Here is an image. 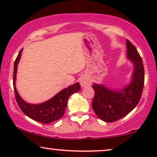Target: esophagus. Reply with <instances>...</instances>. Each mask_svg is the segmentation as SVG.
Instances as JSON below:
<instances>
[{
    "label": "esophagus",
    "mask_w": 157,
    "mask_h": 157,
    "mask_svg": "<svg viewBox=\"0 0 157 157\" xmlns=\"http://www.w3.org/2000/svg\"><path fill=\"white\" fill-rule=\"evenodd\" d=\"M79 83H80L81 87H86V86H90L91 84V79L88 78L87 76H83L80 78V81H79Z\"/></svg>",
    "instance_id": "obj_1"
}]
</instances>
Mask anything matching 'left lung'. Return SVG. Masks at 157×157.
Masks as SVG:
<instances>
[{
	"mask_svg": "<svg viewBox=\"0 0 157 157\" xmlns=\"http://www.w3.org/2000/svg\"><path fill=\"white\" fill-rule=\"evenodd\" d=\"M126 58L134 65L130 83L120 89H111L94 83V97L92 108L98 118L106 122L117 121L134 109L140 100L144 83L142 59L136 47L126 40Z\"/></svg>",
	"mask_w": 157,
	"mask_h": 157,
	"instance_id": "8db88e82",
	"label": "left lung"
}]
</instances>
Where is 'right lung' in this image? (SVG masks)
<instances>
[{"mask_svg":"<svg viewBox=\"0 0 157 157\" xmlns=\"http://www.w3.org/2000/svg\"><path fill=\"white\" fill-rule=\"evenodd\" d=\"M23 48L19 52L14 63L13 89L16 101L21 111L31 119L42 124H50L61 119L65 112L69 96L81 90L78 82L61 90L56 95L41 104H33L25 101L19 95L16 88L18 64L21 57Z\"/></svg>","mask_w":157,"mask_h":157,"instance_id":"add662e5","label":"right lung"}]
</instances>
